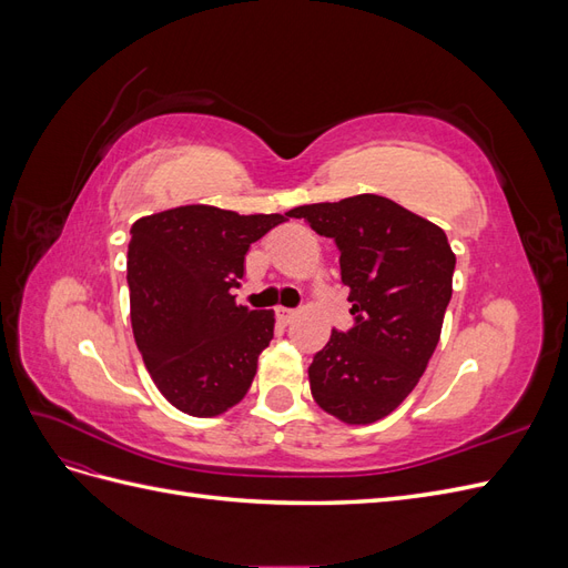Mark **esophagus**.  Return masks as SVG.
<instances>
[{
  "label": "esophagus",
  "mask_w": 568,
  "mask_h": 568,
  "mask_svg": "<svg viewBox=\"0 0 568 568\" xmlns=\"http://www.w3.org/2000/svg\"><path fill=\"white\" fill-rule=\"evenodd\" d=\"M277 320L282 324H291L296 320V311H288V307H277Z\"/></svg>",
  "instance_id": "obj_1"
}]
</instances>
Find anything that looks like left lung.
Returning <instances> with one entry per match:
<instances>
[{"mask_svg": "<svg viewBox=\"0 0 568 568\" xmlns=\"http://www.w3.org/2000/svg\"><path fill=\"white\" fill-rule=\"evenodd\" d=\"M341 251L348 332H332L307 367L315 403L346 424L384 419L417 386L453 296L445 232L386 196L359 194L288 211Z\"/></svg>", "mask_w": 568, "mask_h": 568, "instance_id": "obj_1", "label": "left lung"}]
</instances>
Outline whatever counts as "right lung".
Here are the masks:
<instances>
[{
  "instance_id": "right-lung-1",
  "label": "right lung",
  "mask_w": 568,
  "mask_h": 568,
  "mask_svg": "<svg viewBox=\"0 0 568 568\" xmlns=\"http://www.w3.org/2000/svg\"><path fill=\"white\" fill-rule=\"evenodd\" d=\"M284 220L180 205L132 225V334L153 384L186 415H222L251 388L274 313L236 305L232 288L251 244Z\"/></svg>"
}]
</instances>
